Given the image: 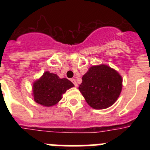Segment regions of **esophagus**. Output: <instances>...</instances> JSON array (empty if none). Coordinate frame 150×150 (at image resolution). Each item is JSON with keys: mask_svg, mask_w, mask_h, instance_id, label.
I'll return each mask as SVG.
<instances>
[{"mask_svg": "<svg viewBox=\"0 0 150 150\" xmlns=\"http://www.w3.org/2000/svg\"><path fill=\"white\" fill-rule=\"evenodd\" d=\"M71 82H72V83H74V86H76V87L78 86L77 83H76V79H71Z\"/></svg>", "mask_w": 150, "mask_h": 150, "instance_id": "esophagus-1", "label": "esophagus"}]
</instances>
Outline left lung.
<instances>
[{
  "instance_id": "obj_1",
  "label": "left lung",
  "mask_w": 150,
  "mask_h": 150,
  "mask_svg": "<svg viewBox=\"0 0 150 150\" xmlns=\"http://www.w3.org/2000/svg\"><path fill=\"white\" fill-rule=\"evenodd\" d=\"M82 79L79 91L88 105L94 109L110 107L121 93L122 76L117 71L104 64L91 67Z\"/></svg>"
}]
</instances>
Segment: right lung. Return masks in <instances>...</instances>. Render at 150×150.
I'll list each match as a JSON object with an SVG mask.
<instances>
[{"label": "right lung", "mask_w": 150, "mask_h": 150, "mask_svg": "<svg viewBox=\"0 0 150 150\" xmlns=\"http://www.w3.org/2000/svg\"><path fill=\"white\" fill-rule=\"evenodd\" d=\"M73 86L74 84L66 78L60 79L56 74L46 71L33 85L34 100L45 107H51L62 99L66 90Z\"/></svg>", "instance_id": "right-lung-1"}]
</instances>
